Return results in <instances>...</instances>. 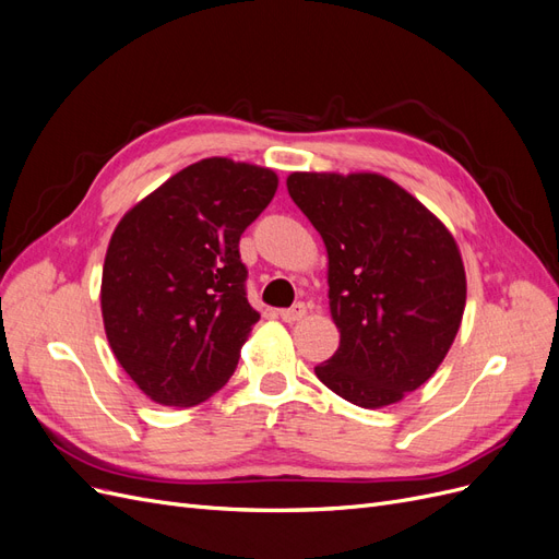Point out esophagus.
<instances>
[{
    "label": "esophagus",
    "mask_w": 559,
    "mask_h": 559,
    "mask_svg": "<svg viewBox=\"0 0 559 559\" xmlns=\"http://www.w3.org/2000/svg\"><path fill=\"white\" fill-rule=\"evenodd\" d=\"M306 312H308L306 302H296V306H292V308L280 310V317H282V321H286V324H294V321L306 317Z\"/></svg>",
    "instance_id": "34e87169"
}]
</instances>
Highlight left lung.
Returning <instances> with one entry per match:
<instances>
[{"instance_id": "8db88e82", "label": "left lung", "mask_w": 559, "mask_h": 559, "mask_svg": "<svg viewBox=\"0 0 559 559\" xmlns=\"http://www.w3.org/2000/svg\"><path fill=\"white\" fill-rule=\"evenodd\" d=\"M292 200L329 251L341 345L317 378L361 408L425 384L462 324L466 275L448 228L386 177L294 173Z\"/></svg>"}]
</instances>
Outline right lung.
Listing matches in <instances>:
<instances>
[{
	"label": "right lung",
	"instance_id": "1",
	"mask_svg": "<svg viewBox=\"0 0 559 559\" xmlns=\"http://www.w3.org/2000/svg\"><path fill=\"white\" fill-rule=\"evenodd\" d=\"M275 191L267 167L205 158L116 226L103 270L105 331L148 399L189 408L238 368L261 317L247 300L240 238Z\"/></svg>",
	"mask_w": 559,
	"mask_h": 559
}]
</instances>
